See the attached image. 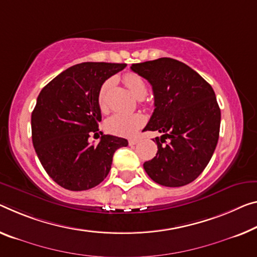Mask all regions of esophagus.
<instances>
[{"instance_id": "1", "label": "esophagus", "mask_w": 257, "mask_h": 257, "mask_svg": "<svg viewBox=\"0 0 257 257\" xmlns=\"http://www.w3.org/2000/svg\"><path fill=\"white\" fill-rule=\"evenodd\" d=\"M139 141H140V139H138V138H134V139L128 140V144H130V146H134V145H137Z\"/></svg>"}]
</instances>
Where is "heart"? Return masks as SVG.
Returning <instances> with one entry per match:
<instances>
[{
    "label": "heart",
    "instance_id": "heart-1",
    "mask_svg": "<svg viewBox=\"0 0 257 257\" xmlns=\"http://www.w3.org/2000/svg\"><path fill=\"white\" fill-rule=\"evenodd\" d=\"M124 82L127 86L134 96L139 100H142L146 95H147V85L144 81L139 74L137 73H126L124 76ZM111 85V80H106L101 86L100 93H98V104L102 109L105 106V94ZM144 125V118L139 115H131V113H123L117 112L110 116L108 119L105 120V130L110 133L116 134V136L121 137H133L141 126Z\"/></svg>",
    "mask_w": 257,
    "mask_h": 257
}]
</instances>
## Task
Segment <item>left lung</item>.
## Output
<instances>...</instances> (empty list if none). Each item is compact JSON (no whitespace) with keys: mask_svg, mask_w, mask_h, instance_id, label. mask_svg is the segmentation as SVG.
Returning a JSON list of instances; mask_svg holds the SVG:
<instances>
[{"mask_svg":"<svg viewBox=\"0 0 257 257\" xmlns=\"http://www.w3.org/2000/svg\"><path fill=\"white\" fill-rule=\"evenodd\" d=\"M131 70L153 87L155 109L145 130L162 133L155 138L159 151L145 162V171L162 186H185L202 173L218 142L220 109L214 89L173 58L137 63Z\"/></svg>","mask_w":257,"mask_h":257,"instance_id":"left-lung-1","label":"left lung"}]
</instances>
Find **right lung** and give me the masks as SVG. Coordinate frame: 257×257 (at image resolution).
<instances>
[{
  "instance_id": "obj_1",
  "label": "right lung",
  "mask_w": 257,
  "mask_h": 257,
  "mask_svg": "<svg viewBox=\"0 0 257 257\" xmlns=\"http://www.w3.org/2000/svg\"><path fill=\"white\" fill-rule=\"evenodd\" d=\"M126 64L86 62L63 71L39 94L32 112V141L43 169L69 191H86L102 183L111 169L113 154L128 142L98 131V93L106 79Z\"/></svg>"
}]
</instances>
